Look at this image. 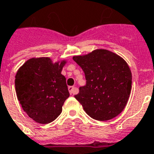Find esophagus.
Returning <instances> with one entry per match:
<instances>
[{"label":"esophagus","mask_w":154,"mask_h":154,"mask_svg":"<svg viewBox=\"0 0 154 154\" xmlns=\"http://www.w3.org/2000/svg\"><path fill=\"white\" fill-rule=\"evenodd\" d=\"M68 91L70 94H74L76 93V88L74 86H68Z\"/></svg>","instance_id":"obj_1"}]
</instances>
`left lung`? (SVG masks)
I'll return each instance as SVG.
<instances>
[{"label":"left lung","mask_w":154,"mask_h":154,"mask_svg":"<svg viewBox=\"0 0 154 154\" xmlns=\"http://www.w3.org/2000/svg\"><path fill=\"white\" fill-rule=\"evenodd\" d=\"M73 60L85 72L86 85L79 88L75 99L89 116L107 121L122 112L132 90V72L128 64L117 54L97 49Z\"/></svg>","instance_id":"left-lung-1"}]
</instances>
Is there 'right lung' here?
Returning <instances> with one entry per match:
<instances>
[{
  "label": "right lung",
  "instance_id": "obj_1",
  "mask_svg": "<svg viewBox=\"0 0 154 154\" xmlns=\"http://www.w3.org/2000/svg\"><path fill=\"white\" fill-rule=\"evenodd\" d=\"M66 60L53 62L48 57H32L15 75V91L23 111L40 124L54 121L69 97L66 79L61 74Z\"/></svg>",
  "mask_w": 154,
  "mask_h": 154
}]
</instances>
